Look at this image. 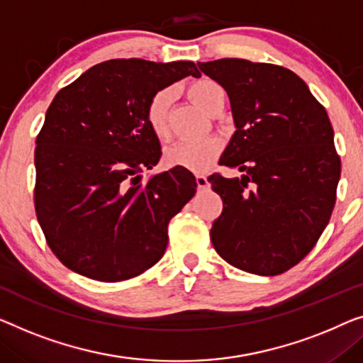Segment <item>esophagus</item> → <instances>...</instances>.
<instances>
[{
	"label": "esophagus",
	"mask_w": 363,
	"mask_h": 363,
	"mask_svg": "<svg viewBox=\"0 0 363 363\" xmlns=\"http://www.w3.org/2000/svg\"><path fill=\"white\" fill-rule=\"evenodd\" d=\"M196 182H197L199 191H203V189L208 187V179H207V176H203V174H196Z\"/></svg>",
	"instance_id": "1"
}]
</instances>
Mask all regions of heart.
I'll return each mask as SVG.
<instances>
[{
  "label": "heart",
  "instance_id": "1",
  "mask_svg": "<svg viewBox=\"0 0 363 363\" xmlns=\"http://www.w3.org/2000/svg\"><path fill=\"white\" fill-rule=\"evenodd\" d=\"M189 96L191 99L199 104L205 112H212L213 107L220 101H225V91L221 86L213 79H197L189 84ZM172 102V89L164 88L156 91L150 97L147 111V122L156 137L160 140H166L169 137V125H167V117H169V109ZM221 151V140L216 137H207L197 142H189L182 140L172 145L171 148L166 150L164 163L167 166L174 167H186L191 171H205L213 163V160L220 155Z\"/></svg>",
  "mask_w": 363,
  "mask_h": 363
}]
</instances>
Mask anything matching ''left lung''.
I'll return each mask as SVG.
<instances>
[{
    "label": "left lung",
    "mask_w": 363,
    "mask_h": 363,
    "mask_svg": "<svg viewBox=\"0 0 363 363\" xmlns=\"http://www.w3.org/2000/svg\"><path fill=\"white\" fill-rule=\"evenodd\" d=\"M230 97L236 132L212 174L223 200L210 238L215 251L256 275H279L315 247L331 218L340 158L328 112L294 72L272 63L221 58L199 63Z\"/></svg>",
    "instance_id": "8db88e82"
}]
</instances>
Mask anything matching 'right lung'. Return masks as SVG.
Listing matches in <instances>:
<instances>
[{
  "label": "right lung",
  "instance_id": "right-lung-1",
  "mask_svg": "<svg viewBox=\"0 0 363 363\" xmlns=\"http://www.w3.org/2000/svg\"><path fill=\"white\" fill-rule=\"evenodd\" d=\"M189 74L200 77L194 62L117 58L53 97L35 140L34 203L48 247L73 272L121 282L163 257L169 220L197 182L179 166L142 181L161 158L145 111Z\"/></svg>",
  "mask_w": 363,
  "mask_h": 363
}]
</instances>
